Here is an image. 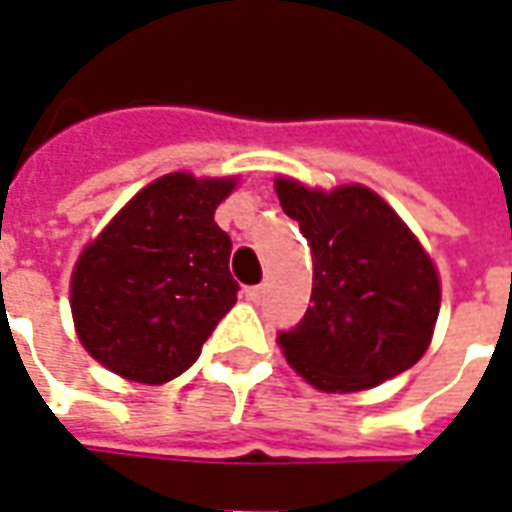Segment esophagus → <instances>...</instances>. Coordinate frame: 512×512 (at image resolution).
<instances>
[{
    "instance_id": "esophagus-1",
    "label": "esophagus",
    "mask_w": 512,
    "mask_h": 512,
    "mask_svg": "<svg viewBox=\"0 0 512 512\" xmlns=\"http://www.w3.org/2000/svg\"><path fill=\"white\" fill-rule=\"evenodd\" d=\"M245 297L251 302H261L264 300V286H251V289H245Z\"/></svg>"
}]
</instances>
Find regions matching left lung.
<instances>
[{
  "label": "left lung",
  "instance_id": "left-lung-1",
  "mask_svg": "<svg viewBox=\"0 0 512 512\" xmlns=\"http://www.w3.org/2000/svg\"><path fill=\"white\" fill-rule=\"evenodd\" d=\"M313 253L311 305L278 335L286 363L322 393H360L412 368L434 338L442 283L401 215L360 182L333 190L275 177Z\"/></svg>",
  "mask_w": 512,
  "mask_h": 512
}]
</instances>
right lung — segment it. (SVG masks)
Listing matches in <instances>:
<instances>
[{"label":"right lung","instance_id":"right-lung-1","mask_svg":"<svg viewBox=\"0 0 512 512\" xmlns=\"http://www.w3.org/2000/svg\"><path fill=\"white\" fill-rule=\"evenodd\" d=\"M240 177L163 174L78 253L70 313L89 357L138 384L188 371L237 302L231 240L215 223Z\"/></svg>","mask_w":512,"mask_h":512}]
</instances>
